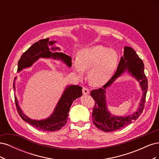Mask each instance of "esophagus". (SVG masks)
I'll use <instances>...</instances> for the list:
<instances>
[{
  "mask_svg": "<svg viewBox=\"0 0 159 159\" xmlns=\"http://www.w3.org/2000/svg\"><path fill=\"white\" fill-rule=\"evenodd\" d=\"M82 92H83V94H84V95H88V94L89 93V90L87 88L83 87Z\"/></svg>",
  "mask_w": 159,
  "mask_h": 159,
  "instance_id": "1",
  "label": "esophagus"
}]
</instances>
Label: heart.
<instances>
[{
	"mask_svg": "<svg viewBox=\"0 0 159 159\" xmlns=\"http://www.w3.org/2000/svg\"><path fill=\"white\" fill-rule=\"evenodd\" d=\"M116 52L102 46H95L81 50L78 58L73 61L75 71L82 76L89 70L88 80L91 84L100 86L111 77L117 64Z\"/></svg>",
	"mask_w": 159,
	"mask_h": 159,
	"instance_id": "heart-1",
	"label": "heart"
}]
</instances>
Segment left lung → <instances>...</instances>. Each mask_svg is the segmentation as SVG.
Masks as SVG:
<instances>
[{
	"instance_id": "obj_1",
	"label": "left lung",
	"mask_w": 159,
	"mask_h": 159,
	"mask_svg": "<svg viewBox=\"0 0 159 159\" xmlns=\"http://www.w3.org/2000/svg\"><path fill=\"white\" fill-rule=\"evenodd\" d=\"M127 70L140 83L143 95L139 108L131 116L117 117L110 114L107 111L105 101V90L123 72ZM148 89V80L144 71V64L132 48H124V54L121 57L117 69L114 75L102 88L91 90L90 95L95 101L92 119L95 125L105 132H111L120 129L131 123L139 118L145 107L146 95Z\"/></svg>"
}]
</instances>
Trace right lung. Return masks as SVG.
<instances>
[{"label": "right lung", "mask_w": 159, "mask_h": 159, "mask_svg": "<svg viewBox=\"0 0 159 159\" xmlns=\"http://www.w3.org/2000/svg\"><path fill=\"white\" fill-rule=\"evenodd\" d=\"M56 42H50L49 38L42 39L35 42L28 48L20 57L18 62V71H20L23 68H28L32 65L39 57H53L55 59H61L63 60L67 66L71 67V57L61 52L52 53L50 45H52ZM59 48H52V50H56ZM15 83H13L14 89H15ZM82 88L79 85L68 86L61 97L59 102L57 103L54 113L51 116L44 120L37 121L28 118L24 114L18 106L17 99L14 97L17 111L24 121L30 124L33 127L38 130L44 131H56L64 127L68 119V113L71 105L75 99L82 95Z\"/></svg>", "instance_id": "1"}]
</instances>
